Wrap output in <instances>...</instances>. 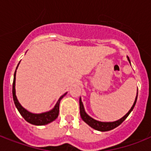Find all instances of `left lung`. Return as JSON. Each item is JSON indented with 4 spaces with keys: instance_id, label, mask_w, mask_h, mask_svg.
Here are the masks:
<instances>
[{
    "instance_id": "1",
    "label": "left lung",
    "mask_w": 151,
    "mask_h": 151,
    "mask_svg": "<svg viewBox=\"0 0 151 151\" xmlns=\"http://www.w3.org/2000/svg\"><path fill=\"white\" fill-rule=\"evenodd\" d=\"M128 60H129V63H130V59L128 56ZM131 64V63H130ZM137 96H138V92H137V95H136V99H135V102H134L133 105L131 107V109L129 110V111L126 114L124 115V117H122L121 119L117 120L116 122H99V121H96V120L93 119L92 117H91L89 115L87 114V113L85 112V108H84V105H83L82 102H81V99L80 98V100H79V103H80V114L81 117L82 118V120L84 122L88 124L89 126H91L92 129H96V130H98V131L101 132H106V131H110V130H112V129H115L116 127H117L118 125L122 124V122H124V120L126 119L127 117L129 116V114L132 112V110H133L134 106L136 105V100H137Z\"/></svg>"
}]
</instances>
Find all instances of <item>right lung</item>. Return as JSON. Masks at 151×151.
Masks as SVG:
<instances>
[{"instance_id": "add662e5", "label": "right lung", "mask_w": 151, "mask_h": 151, "mask_svg": "<svg viewBox=\"0 0 151 151\" xmlns=\"http://www.w3.org/2000/svg\"><path fill=\"white\" fill-rule=\"evenodd\" d=\"M19 64H18L17 67H16V70H17L18 66H19ZM16 70H15V73H14V79H13L12 96L15 106H16V108L19 110V112L20 113V114L22 115V117L27 122H29V123L32 124H34V125H45V124H48V123H51L52 122L55 121L58 117V115H59L60 100L63 98V96H65L66 92L59 98L55 106H54V108L52 110L48 111V112L41 113V114H33V113L29 112L28 110H27L25 108L22 107L21 104L19 103L17 97H16V95H15V74H16Z\"/></svg>"}]
</instances>
